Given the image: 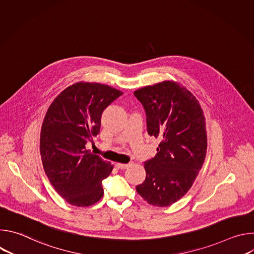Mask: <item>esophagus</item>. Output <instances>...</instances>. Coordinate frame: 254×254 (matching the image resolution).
<instances>
[{
  "label": "esophagus",
  "instance_id": "34e87169",
  "mask_svg": "<svg viewBox=\"0 0 254 254\" xmlns=\"http://www.w3.org/2000/svg\"><path fill=\"white\" fill-rule=\"evenodd\" d=\"M116 166H117V168H119V169H121V170H125V169L128 168L129 164H122V163H117V164H116Z\"/></svg>",
  "mask_w": 254,
  "mask_h": 254
}]
</instances>
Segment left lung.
<instances>
[{
    "instance_id": "left-lung-1",
    "label": "left lung",
    "mask_w": 254,
    "mask_h": 254,
    "mask_svg": "<svg viewBox=\"0 0 254 254\" xmlns=\"http://www.w3.org/2000/svg\"><path fill=\"white\" fill-rule=\"evenodd\" d=\"M147 116V130L160 138L157 155L144 162L146 180L136 192L149 204L170 206L192 187L207 151L205 118L196 97L164 81L133 92Z\"/></svg>"
}]
</instances>
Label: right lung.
<instances>
[{
  "mask_svg": "<svg viewBox=\"0 0 254 254\" xmlns=\"http://www.w3.org/2000/svg\"><path fill=\"white\" fill-rule=\"evenodd\" d=\"M122 94L104 84L78 82L64 89L48 108L40 134L43 168L71 205L90 206L103 196L101 182L114 167L85 144L99 133L103 111Z\"/></svg>",
  "mask_w": 254,
  "mask_h": 254,
  "instance_id": "1",
  "label": "right lung"
}]
</instances>
